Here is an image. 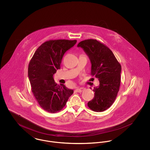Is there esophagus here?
Wrapping results in <instances>:
<instances>
[{"mask_svg":"<svg viewBox=\"0 0 150 150\" xmlns=\"http://www.w3.org/2000/svg\"><path fill=\"white\" fill-rule=\"evenodd\" d=\"M84 89L85 88H77L76 89V91L78 92H83L84 90Z\"/></svg>","mask_w":150,"mask_h":150,"instance_id":"1","label":"esophagus"}]
</instances>
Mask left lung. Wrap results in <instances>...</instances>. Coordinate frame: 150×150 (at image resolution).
I'll return each instance as SVG.
<instances>
[{"instance_id":"8db88e82","label":"left lung","mask_w":150,"mask_h":150,"mask_svg":"<svg viewBox=\"0 0 150 150\" xmlns=\"http://www.w3.org/2000/svg\"><path fill=\"white\" fill-rule=\"evenodd\" d=\"M78 47L83 48L89 57L91 75L100 81L99 86L93 89L94 97L88 102V106L96 112L105 111L113 104L119 91L121 64L111 50L96 39L83 40Z\"/></svg>"}]
</instances>
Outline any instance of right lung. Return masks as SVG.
I'll return each mask as SVG.
<instances>
[{
    "label": "right lung",
    "mask_w": 150,
    "mask_h": 150,
    "mask_svg": "<svg viewBox=\"0 0 150 150\" xmlns=\"http://www.w3.org/2000/svg\"><path fill=\"white\" fill-rule=\"evenodd\" d=\"M76 40H50L36 50L28 67L31 91L40 106L50 113L59 112L65 106L72 89L64 84L57 85L53 75L59 69L64 53Z\"/></svg>",
    "instance_id": "obj_1"
}]
</instances>
